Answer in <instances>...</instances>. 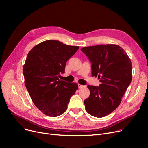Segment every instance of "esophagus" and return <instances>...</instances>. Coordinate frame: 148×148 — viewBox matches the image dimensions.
Wrapping results in <instances>:
<instances>
[{
  "label": "esophagus",
  "mask_w": 148,
  "mask_h": 148,
  "mask_svg": "<svg viewBox=\"0 0 148 148\" xmlns=\"http://www.w3.org/2000/svg\"><path fill=\"white\" fill-rule=\"evenodd\" d=\"M78 86H79V88H80V89H81V88H82L84 87V86H83V85H81V84H78Z\"/></svg>",
  "instance_id": "obj_1"
}]
</instances>
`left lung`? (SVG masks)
<instances>
[{"label": "left lung", "mask_w": 148, "mask_h": 148, "mask_svg": "<svg viewBox=\"0 0 148 148\" xmlns=\"http://www.w3.org/2000/svg\"><path fill=\"white\" fill-rule=\"evenodd\" d=\"M81 50L92 63V75L101 82L99 86H88L90 94L84 101L85 108L94 117H104L119 106L131 82V60L118 45L89 46Z\"/></svg>", "instance_id": "8db88e82"}]
</instances>
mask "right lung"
Listing matches in <instances>:
<instances>
[{"label":"right lung","instance_id":"1","mask_svg":"<svg viewBox=\"0 0 148 148\" xmlns=\"http://www.w3.org/2000/svg\"><path fill=\"white\" fill-rule=\"evenodd\" d=\"M57 40H47L35 45L27 56L23 72L33 103L44 114L56 117L67 109L70 98L78 84L60 80L66 62L79 50Z\"/></svg>","mask_w":148,"mask_h":148}]
</instances>
